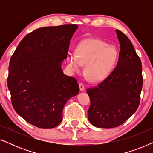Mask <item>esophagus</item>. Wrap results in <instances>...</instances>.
Masks as SVG:
<instances>
[{
    "label": "esophagus",
    "mask_w": 153,
    "mask_h": 153,
    "mask_svg": "<svg viewBox=\"0 0 153 153\" xmlns=\"http://www.w3.org/2000/svg\"><path fill=\"white\" fill-rule=\"evenodd\" d=\"M79 89H80L81 91H83L85 90V86L83 83H79Z\"/></svg>",
    "instance_id": "1"
}]
</instances>
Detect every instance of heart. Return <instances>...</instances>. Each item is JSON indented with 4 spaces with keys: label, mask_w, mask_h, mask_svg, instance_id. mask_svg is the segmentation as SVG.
I'll list each match as a JSON object with an SVG mask.
<instances>
[{
    "label": "heart",
    "mask_w": 153,
    "mask_h": 153,
    "mask_svg": "<svg viewBox=\"0 0 153 153\" xmlns=\"http://www.w3.org/2000/svg\"><path fill=\"white\" fill-rule=\"evenodd\" d=\"M117 57L118 51L114 46L98 39H85L79 44L75 53H67L70 68L79 72L85 65V75L92 82L105 79L114 68Z\"/></svg>",
    "instance_id": "1"
}]
</instances>
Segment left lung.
I'll return each mask as SVG.
<instances>
[{"instance_id":"8db88e82","label":"left lung","mask_w":153,"mask_h":153,"mask_svg":"<svg viewBox=\"0 0 153 153\" xmlns=\"http://www.w3.org/2000/svg\"><path fill=\"white\" fill-rule=\"evenodd\" d=\"M119 43L118 61L113 72L97 86L87 89L91 100L88 118L98 128H113L135 113L143 86L142 65L131 41L116 30Z\"/></svg>"}]
</instances>
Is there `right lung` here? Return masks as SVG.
<instances>
[{
	"mask_svg": "<svg viewBox=\"0 0 153 153\" xmlns=\"http://www.w3.org/2000/svg\"><path fill=\"white\" fill-rule=\"evenodd\" d=\"M77 28L76 24H65L37 29L23 38L10 59L7 86L12 106L39 128L59 125L65 104L79 93L76 79L62 70Z\"/></svg>",
	"mask_w": 153,
	"mask_h": 153,
	"instance_id": "right-lung-1",
	"label": "right lung"
}]
</instances>
